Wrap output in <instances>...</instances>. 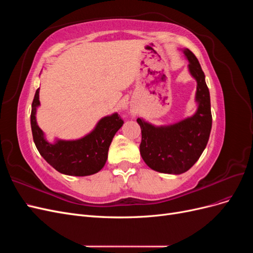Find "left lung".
Instances as JSON below:
<instances>
[{
	"mask_svg": "<svg viewBox=\"0 0 253 253\" xmlns=\"http://www.w3.org/2000/svg\"><path fill=\"white\" fill-rule=\"evenodd\" d=\"M183 53L189 61L190 74L197 82L196 113L192 117L166 126H155L143 119H137L141 127V157L152 170L160 173L187 172L201 157L212 127L210 93L205 74L192 51L187 48Z\"/></svg>",
	"mask_w": 253,
	"mask_h": 253,
	"instance_id": "left-lung-1",
	"label": "left lung"
}]
</instances>
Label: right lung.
Listing matches in <instances>:
<instances>
[{"instance_id": "1", "label": "right lung", "mask_w": 253, "mask_h": 253, "mask_svg": "<svg viewBox=\"0 0 253 253\" xmlns=\"http://www.w3.org/2000/svg\"><path fill=\"white\" fill-rule=\"evenodd\" d=\"M39 90H36L30 114L33 137L41 156L55 169L65 175L87 176L100 171L108 159L113 137L124 125L117 113L100 119L96 127L77 140H57L49 143L37 125L36 113L40 105Z\"/></svg>"}]
</instances>
